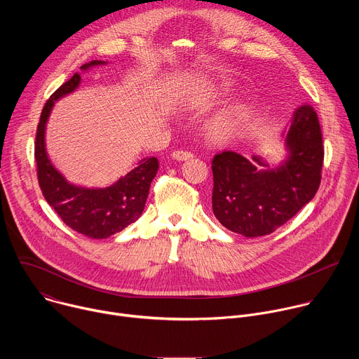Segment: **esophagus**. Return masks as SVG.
I'll use <instances>...</instances> for the list:
<instances>
[{
	"label": "esophagus",
	"instance_id": "1",
	"mask_svg": "<svg viewBox=\"0 0 359 359\" xmlns=\"http://www.w3.org/2000/svg\"><path fill=\"white\" fill-rule=\"evenodd\" d=\"M193 153L191 151H189V150H175L173 153H172V158L175 159V161H179V162H183V161H190V159H193Z\"/></svg>",
	"mask_w": 359,
	"mask_h": 359
}]
</instances>
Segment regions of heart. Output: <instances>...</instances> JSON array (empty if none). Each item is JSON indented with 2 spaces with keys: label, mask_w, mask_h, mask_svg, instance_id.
<instances>
[{
  "label": "heart",
  "mask_w": 359,
  "mask_h": 359,
  "mask_svg": "<svg viewBox=\"0 0 359 359\" xmlns=\"http://www.w3.org/2000/svg\"><path fill=\"white\" fill-rule=\"evenodd\" d=\"M244 125V112L243 111H231L219 119H216L210 128L209 135L216 142H223L233 137Z\"/></svg>",
  "instance_id": "b5f03b06"
}]
</instances>
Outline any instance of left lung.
<instances>
[{"label": "left lung", "instance_id": "8db88e82", "mask_svg": "<svg viewBox=\"0 0 359 359\" xmlns=\"http://www.w3.org/2000/svg\"><path fill=\"white\" fill-rule=\"evenodd\" d=\"M284 136L288 156L277 168L262 156L247 159L231 150L213 158V213L230 231L245 237L270 234L316 196L324 146L311 105L295 109Z\"/></svg>", "mask_w": 359, "mask_h": 359}]
</instances>
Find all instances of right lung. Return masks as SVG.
Masks as SVG:
<instances>
[{
	"mask_svg": "<svg viewBox=\"0 0 359 359\" xmlns=\"http://www.w3.org/2000/svg\"><path fill=\"white\" fill-rule=\"evenodd\" d=\"M104 61H90L81 67L104 65ZM81 83V75L75 74L61 85L42 109L35 137V162L38 183L48 204L62 222L72 230L89 238H107L122 231L136 222L149 194L150 183L155 179L159 162L156 158H146L139 166L105 189H88L69 183L50 163L45 149V126L54 102L74 92Z\"/></svg>",
	"mask_w": 359,
	"mask_h": 359,
	"instance_id": "add662e5",
	"label": "right lung"
}]
</instances>
